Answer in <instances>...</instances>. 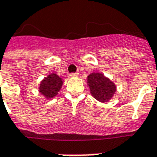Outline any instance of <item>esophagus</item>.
<instances>
[{"label":"esophagus","mask_w":157,"mask_h":157,"mask_svg":"<svg viewBox=\"0 0 157 157\" xmlns=\"http://www.w3.org/2000/svg\"><path fill=\"white\" fill-rule=\"evenodd\" d=\"M79 75V73H71V74H70V77H76V76H78Z\"/></svg>","instance_id":"esophagus-1"}]
</instances>
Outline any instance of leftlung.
Wrapping results in <instances>:
<instances>
[{"label":"left lung","instance_id":"1","mask_svg":"<svg viewBox=\"0 0 157 157\" xmlns=\"http://www.w3.org/2000/svg\"><path fill=\"white\" fill-rule=\"evenodd\" d=\"M90 93L94 99L101 102H107L114 95L115 84L101 73H92L87 76Z\"/></svg>","mask_w":157,"mask_h":157}]
</instances>
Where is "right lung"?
<instances>
[{"label": "right lung", "instance_id": "add662e5", "mask_svg": "<svg viewBox=\"0 0 157 157\" xmlns=\"http://www.w3.org/2000/svg\"><path fill=\"white\" fill-rule=\"evenodd\" d=\"M63 79L55 73H52L43 80L39 85V92L47 99L55 97L60 91L63 85Z\"/></svg>", "mask_w": 157, "mask_h": 157}]
</instances>
